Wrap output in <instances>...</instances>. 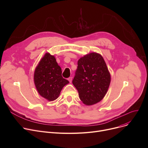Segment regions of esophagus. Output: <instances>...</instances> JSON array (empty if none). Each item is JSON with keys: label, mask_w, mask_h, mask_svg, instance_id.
<instances>
[{"label": "esophagus", "mask_w": 148, "mask_h": 148, "mask_svg": "<svg viewBox=\"0 0 148 148\" xmlns=\"http://www.w3.org/2000/svg\"><path fill=\"white\" fill-rule=\"evenodd\" d=\"M68 80L69 82V83H71L72 82V77H70L68 79Z\"/></svg>", "instance_id": "1"}]
</instances>
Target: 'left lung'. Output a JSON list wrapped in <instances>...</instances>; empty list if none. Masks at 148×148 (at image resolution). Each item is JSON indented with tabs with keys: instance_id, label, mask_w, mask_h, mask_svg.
<instances>
[{
	"instance_id": "1",
	"label": "left lung",
	"mask_w": 148,
	"mask_h": 148,
	"mask_svg": "<svg viewBox=\"0 0 148 148\" xmlns=\"http://www.w3.org/2000/svg\"><path fill=\"white\" fill-rule=\"evenodd\" d=\"M73 84L80 100L86 106L101 101L109 88L111 76L100 54L90 53L80 58Z\"/></svg>"
}]
</instances>
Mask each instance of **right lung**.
Instances as JSON below:
<instances>
[{"label":"right lung","mask_w":148,"mask_h":148,"mask_svg":"<svg viewBox=\"0 0 148 148\" xmlns=\"http://www.w3.org/2000/svg\"><path fill=\"white\" fill-rule=\"evenodd\" d=\"M34 83L38 92L49 101L56 99L68 80L62 76V69L56 59L46 53L36 66L34 75Z\"/></svg>","instance_id":"obj_1"}]
</instances>
